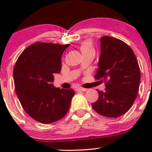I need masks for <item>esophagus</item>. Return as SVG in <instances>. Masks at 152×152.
Here are the masks:
<instances>
[{
    "label": "esophagus",
    "instance_id": "obj_1",
    "mask_svg": "<svg viewBox=\"0 0 152 152\" xmlns=\"http://www.w3.org/2000/svg\"><path fill=\"white\" fill-rule=\"evenodd\" d=\"M76 90L77 92H81V91L85 92V91H86V90H87V89L83 88V87H77V88H76Z\"/></svg>",
    "mask_w": 152,
    "mask_h": 152
}]
</instances>
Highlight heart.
Segmentation results:
<instances>
[{"instance_id": "1", "label": "heart", "mask_w": 152, "mask_h": 152, "mask_svg": "<svg viewBox=\"0 0 152 152\" xmlns=\"http://www.w3.org/2000/svg\"><path fill=\"white\" fill-rule=\"evenodd\" d=\"M79 48H80V50L83 56L89 54V53L95 54V48L93 46V42L91 40H85L81 42L80 45H79Z\"/></svg>"}]
</instances>
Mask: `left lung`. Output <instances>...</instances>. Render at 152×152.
I'll use <instances>...</instances> for the list:
<instances>
[{"instance_id": "obj_1", "label": "left lung", "mask_w": 152, "mask_h": 152, "mask_svg": "<svg viewBox=\"0 0 152 152\" xmlns=\"http://www.w3.org/2000/svg\"><path fill=\"white\" fill-rule=\"evenodd\" d=\"M96 80L103 79L105 90H98L99 99L92 107L107 118H118L132 107L137 97L140 71L134 51L121 39L101 38V55Z\"/></svg>"}]
</instances>
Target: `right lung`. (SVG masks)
<instances>
[{
	"label": "right lung",
	"mask_w": 152,
	"mask_h": 152,
	"mask_svg": "<svg viewBox=\"0 0 152 152\" xmlns=\"http://www.w3.org/2000/svg\"><path fill=\"white\" fill-rule=\"evenodd\" d=\"M69 44L36 42L18 57L13 70L17 96L23 110L37 121L53 123L65 116L75 93L55 88L53 73H60L61 58Z\"/></svg>",
	"instance_id": "add662e5"
}]
</instances>
